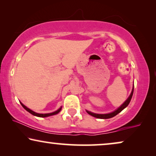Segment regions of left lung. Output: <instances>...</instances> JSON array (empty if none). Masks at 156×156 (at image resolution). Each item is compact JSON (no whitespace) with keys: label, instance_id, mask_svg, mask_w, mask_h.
Returning a JSON list of instances; mask_svg holds the SVG:
<instances>
[{"label":"left lung","instance_id":"left-lung-1","mask_svg":"<svg viewBox=\"0 0 156 156\" xmlns=\"http://www.w3.org/2000/svg\"><path fill=\"white\" fill-rule=\"evenodd\" d=\"M133 89H134V85L133 87V89H132V91H131V93L130 96L129 97V98L126 100V101L123 103L122 105L121 106H119V107L117 108L116 110H115L114 112H113L112 113H109V114H94V113H92V112H89V111H87V112L88 113L89 115H91V116H92L94 117H96V118L97 119H110V118H112V117H114L117 115L118 114H119L121 111L124 109V108L126 107V106L129 105L130 101H131V98H132V96H133Z\"/></svg>","mask_w":156,"mask_h":156}]
</instances>
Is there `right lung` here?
<instances>
[{
    "label": "right lung",
    "instance_id": "add662e5",
    "mask_svg": "<svg viewBox=\"0 0 156 156\" xmlns=\"http://www.w3.org/2000/svg\"><path fill=\"white\" fill-rule=\"evenodd\" d=\"M20 103L21 105H22L23 107L27 111V112H28L29 113H30L31 114H33V115H34V116H37V117H48V116H53V115H55V114H58V113H59V112H60L61 109H62V106H61V107L59 108L58 110L55 111V112H52V113H50V114H37V113L33 112V111H32L31 109H30V108L26 107V106H25L24 105V104H23L22 103H21L20 101Z\"/></svg>",
    "mask_w": 156,
    "mask_h": 156
}]
</instances>
